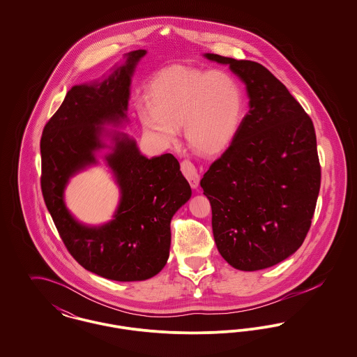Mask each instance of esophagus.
I'll list each match as a JSON object with an SVG mask.
<instances>
[{"instance_id": "esophagus-1", "label": "esophagus", "mask_w": 357, "mask_h": 357, "mask_svg": "<svg viewBox=\"0 0 357 357\" xmlns=\"http://www.w3.org/2000/svg\"><path fill=\"white\" fill-rule=\"evenodd\" d=\"M181 171L186 176L190 186L192 187V188H197L198 185H199V174H198L197 167L190 160H183L181 163Z\"/></svg>"}]
</instances>
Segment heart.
Wrapping results in <instances>:
<instances>
[{"label": "heart", "instance_id": "b5f03b06", "mask_svg": "<svg viewBox=\"0 0 357 357\" xmlns=\"http://www.w3.org/2000/svg\"><path fill=\"white\" fill-rule=\"evenodd\" d=\"M147 102L152 109L143 108L139 115L156 140L170 146L178 139V127L185 126L188 146L202 155L225 151L243 114L241 85L223 69H160L149 83Z\"/></svg>", "mask_w": 357, "mask_h": 357}]
</instances>
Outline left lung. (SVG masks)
<instances>
[{
  "label": "left lung",
  "instance_id": "8db88e82",
  "mask_svg": "<svg viewBox=\"0 0 357 357\" xmlns=\"http://www.w3.org/2000/svg\"><path fill=\"white\" fill-rule=\"evenodd\" d=\"M204 57L229 64L250 99L231 144L201 181L214 239L233 268L266 269L293 255L310 229L321 183L313 121L264 66Z\"/></svg>",
  "mask_w": 357,
  "mask_h": 357
}]
</instances>
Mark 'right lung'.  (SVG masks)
Wrapping results in <instances>:
<instances>
[{"mask_svg":"<svg viewBox=\"0 0 357 357\" xmlns=\"http://www.w3.org/2000/svg\"><path fill=\"white\" fill-rule=\"evenodd\" d=\"M144 54V50L130 52L107 79L72 86L40 142L41 191L66 248L86 271L121 282L149 280L165 268L171 218L191 197L174 155L149 159L127 134L102 127L127 120L131 77ZM102 135L113 140L105 158L122 195L114 220L89 228L70 215L63 188L70 176L96 162L94 153L107 146Z\"/></svg>","mask_w":357,"mask_h":357,"instance_id":"1","label":"right lung"}]
</instances>
